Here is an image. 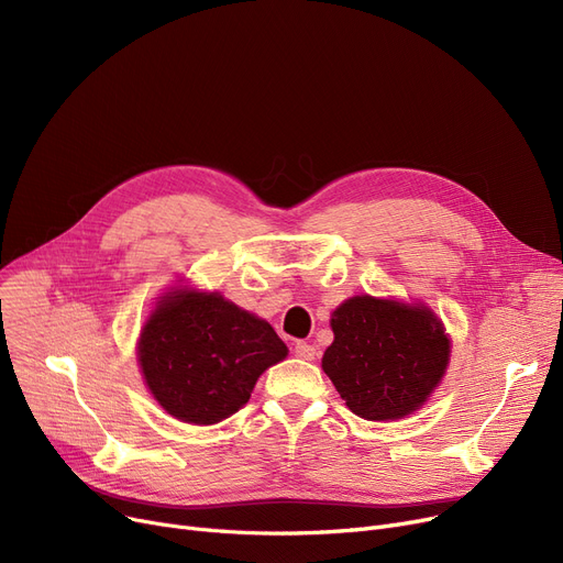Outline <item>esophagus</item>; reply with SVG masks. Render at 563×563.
<instances>
[{"mask_svg":"<svg viewBox=\"0 0 563 563\" xmlns=\"http://www.w3.org/2000/svg\"><path fill=\"white\" fill-rule=\"evenodd\" d=\"M294 353H297V358L312 361V358H314V353H317V349H314L312 344H308V342H297V344H294Z\"/></svg>","mask_w":563,"mask_h":563,"instance_id":"1","label":"esophagus"}]
</instances>
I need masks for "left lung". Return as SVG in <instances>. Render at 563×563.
Instances as JSON below:
<instances>
[{"mask_svg":"<svg viewBox=\"0 0 563 563\" xmlns=\"http://www.w3.org/2000/svg\"><path fill=\"white\" fill-rule=\"evenodd\" d=\"M333 344L321 367L346 406L365 420H395L420 408L450 361L435 314L374 297L344 301L331 319Z\"/></svg>","mask_w":563,"mask_h":563,"instance_id":"obj_1","label":"left lung"}]
</instances>
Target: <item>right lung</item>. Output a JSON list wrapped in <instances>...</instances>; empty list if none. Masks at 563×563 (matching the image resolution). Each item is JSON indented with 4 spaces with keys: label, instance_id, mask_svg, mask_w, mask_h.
Wrapping results in <instances>:
<instances>
[{
    "label": "right lung",
    "instance_id": "right-lung-1",
    "mask_svg": "<svg viewBox=\"0 0 563 563\" xmlns=\"http://www.w3.org/2000/svg\"><path fill=\"white\" fill-rule=\"evenodd\" d=\"M287 356L264 319L219 294L175 291L145 321L139 363L173 418L217 424L240 410L260 374Z\"/></svg>",
    "mask_w": 563,
    "mask_h": 563
}]
</instances>
